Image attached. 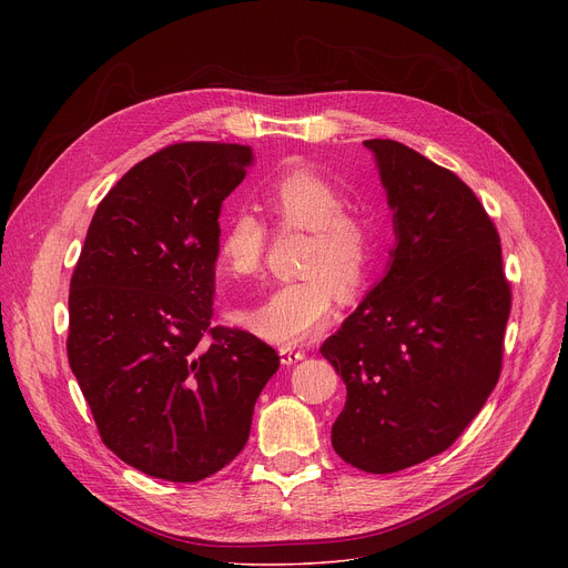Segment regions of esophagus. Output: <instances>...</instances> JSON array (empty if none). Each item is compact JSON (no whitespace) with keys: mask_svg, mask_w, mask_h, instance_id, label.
<instances>
[{"mask_svg":"<svg viewBox=\"0 0 568 568\" xmlns=\"http://www.w3.org/2000/svg\"><path fill=\"white\" fill-rule=\"evenodd\" d=\"M305 359V351H294V348H281V362L285 366H292L296 362Z\"/></svg>","mask_w":568,"mask_h":568,"instance_id":"1","label":"esophagus"}]
</instances>
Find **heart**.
I'll return each instance as SVG.
<instances>
[{"label": "heart", "instance_id": "obj_1", "mask_svg": "<svg viewBox=\"0 0 568 568\" xmlns=\"http://www.w3.org/2000/svg\"><path fill=\"white\" fill-rule=\"evenodd\" d=\"M263 204L281 233H307L303 281L276 287L263 303L242 307L235 318L278 346H298L328 326L337 290L353 298L364 290L377 258L375 222L348 204L326 175L298 166L263 193ZM270 245L267 226L252 213H235L220 235V267L233 278L258 276Z\"/></svg>", "mask_w": 568, "mask_h": 568}]
</instances>
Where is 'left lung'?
Listing matches in <instances>:
<instances>
[{"label":"left lung","mask_w":568,"mask_h":568,"mask_svg":"<svg viewBox=\"0 0 568 568\" xmlns=\"http://www.w3.org/2000/svg\"><path fill=\"white\" fill-rule=\"evenodd\" d=\"M373 150L397 245L386 276L323 342L346 384L335 452L390 474L445 452L501 375L513 292L499 231L452 171L390 139Z\"/></svg>","instance_id":"left-lung-1"}]
</instances>
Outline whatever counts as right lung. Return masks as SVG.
I'll return each instance as SVG.
<instances>
[{
  "instance_id": "1",
  "label": "right lung",
  "mask_w": 568,
  "mask_h": 568,
  "mask_svg": "<svg viewBox=\"0 0 568 568\" xmlns=\"http://www.w3.org/2000/svg\"><path fill=\"white\" fill-rule=\"evenodd\" d=\"M252 148L184 141L99 204L69 285V366L101 440L148 476L195 483L245 447L278 371L256 335L211 326L220 209Z\"/></svg>"
}]
</instances>
